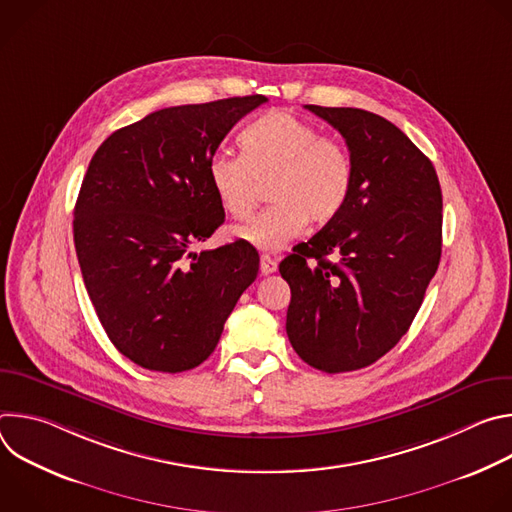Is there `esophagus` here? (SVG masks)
Segmentation results:
<instances>
[{"label": "esophagus", "mask_w": 512, "mask_h": 512, "mask_svg": "<svg viewBox=\"0 0 512 512\" xmlns=\"http://www.w3.org/2000/svg\"><path fill=\"white\" fill-rule=\"evenodd\" d=\"M275 271H277V261L269 255H261V273L269 275V273H275Z\"/></svg>", "instance_id": "obj_1"}]
</instances>
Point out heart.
Segmentation results:
<instances>
[{"instance_id": "1", "label": "heart", "mask_w": 512, "mask_h": 512, "mask_svg": "<svg viewBox=\"0 0 512 512\" xmlns=\"http://www.w3.org/2000/svg\"><path fill=\"white\" fill-rule=\"evenodd\" d=\"M243 156L216 154L208 162L210 188L235 221H245L257 206L259 184L268 182L275 204L235 235L275 251L298 237L308 221L326 225L344 208L354 168L344 145L320 135L310 121L285 109L253 119L239 135Z\"/></svg>"}]
</instances>
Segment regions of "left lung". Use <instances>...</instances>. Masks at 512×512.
<instances>
[{
	"instance_id": "8db88e82",
	"label": "left lung",
	"mask_w": 512,
	"mask_h": 512,
	"mask_svg": "<svg viewBox=\"0 0 512 512\" xmlns=\"http://www.w3.org/2000/svg\"><path fill=\"white\" fill-rule=\"evenodd\" d=\"M306 109L340 131L354 180L338 216L294 247L279 273L291 289V346L332 375L369 367L409 330L442 257V188L427 156L385 117Z\"/></svg>"
}]
</instances>
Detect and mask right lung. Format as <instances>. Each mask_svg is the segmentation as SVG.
<instances>
[{"label":"right lung","instance_id":"obj_1","mask_svg":"<svg viewBox=\"0 0 512 512\" xmlns=\"http://www.w3.org/2000/svg\"><path fill=\"white\" fill-rule=\"evenodd\" d=\"M263 95L180 105L111 133L75 206V249L95 312L139 367L182 373L218 344L259 253L245 241L192 251L225 223L208 162Z\"/></svg>","mask_w":512,"mask_h":512}]
</instances>
